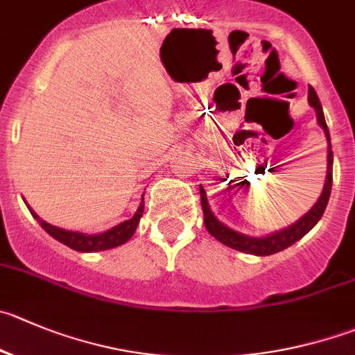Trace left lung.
Segmentation results:
<instances>
[{
    "mask_svg": "<svg viewBox=\"0 0 355 355\" xmlns=\"http://www.w3.org/2000/svg\"><path fill=\"white\" fill-rule=\"evenodd\" d=\"M309 104L313 107L317 114V123H319L320 129L324 130L327 139V172H326V181H324V188L320 197L317 198L315 204L312 205L306 214H303L298 221H295L293 225L286 226L282 230L272 232V234L261 235V237H256V235H248L242 234V232L234 230L230 226H226L225 223L219 221L214 216V212L209 207L207 195L205 190L200 187V200H202V209H204V223L205 228H207L209 234L214 239H218L221 244L228 245V248L235 249V251L248 252V254L254 256H270L275 254V252H281L284 249H288L289 245H293L295 242H298L300 239L305 237L313 226L319 223V219L322 218L324 211H326L327 200H329V195H331V187H333V151H331V137H329V130H327L326 120H324V111L320 106V101L317 97V92L309 87Z\"/></svg>",
    "mask_w": 355,
    "mask_h": 355,
    "instance_id": "obj_1",
    "label": "left lung"
}]
</instances>
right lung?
<instances>
[{"mask_svg":"<svg viewBox=\"0 0 355 355\" xmlns=\"http://www.w3.org/2000/svg\"><path fill=\"white\" fill-rule=\"evenodd\" d=\"M26 202V200H24ZM28 209L31 211L33 218L40 223L43 230L49 235H52L55 241L62 242L67 248L74 249V251L80 252H97V251H106V249L118 248V245L125 244L129 241L134 234H136V228L139 225V219L143 216L144 211V198L141 200V205L137 207L136 214L132 216L127 221L120 223V225L113 226L110 230L103 232V234H83V232H73V230H64V228H59V226H53L50 223L43 221L35 211L28 205Z\"/></svg>","mask_w":355,"mask_h":355,"instance_id":"obj_1","label":"right lung"}]
</instances>
